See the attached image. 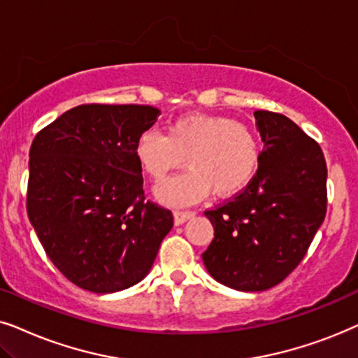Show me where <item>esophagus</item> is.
Listing matches in <instances>:
<instances>
[{
  "label": "esophagus",
  "mask_w": 358,
  "mask_h": 358,
  "mask_svg": "<svg viewBox=\"0 0 358 358\" xmlns=\"http://www.w3.org/2000/svg\"><path fill=\"white\" fill-rule=\"evenodd\" d=\"M194 216L193 211H175L173 213V222L175 226H182L188 221V219H192Z\"/></svg>",
  "instance_id": "1"
}]
</instances>
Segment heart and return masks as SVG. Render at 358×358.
Here are the masks:
<instances>
[{"label": "heart", "mask_w": 358, "mask_h": 358, "mask_svg": "<svg viewBox=\"0 0 358 358\" xmlns=\"http://www.w3.org/2000/svg\"><path fill=\"white\" fill-rule=\"evenodd\" d=\"M136 157L154 182L165 180L187 159L192 170L155 188L159 201L178 206L198 201L209 189L217 198L242 192L259 170L262 149L259 137L234 119L189 114L171 122L166 136L142 132Z\"/></svg>", "instance_id": "obj_1"}]
</instances>
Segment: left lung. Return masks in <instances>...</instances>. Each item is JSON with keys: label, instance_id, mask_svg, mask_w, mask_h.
<instances>
[{"label": "left lung", "instance_id": "8db88e82", "mask_svg": "<svg viewBox=\"0 0 358 358\" xmlns=\"http://www.w3.org/2000/svg\"><path fill=\"white\" fill-rule=\"evenodd\" d=\"M264 150L242 193L204 213L214 239L208 273L237 292H264L292 273L326 217L327 166L311 137L278 113H254Z\"/></svg>", "mask_w": 358, "mask_h": 358}]
</instances>
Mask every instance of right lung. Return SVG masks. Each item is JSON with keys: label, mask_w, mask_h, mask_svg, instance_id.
I'll return each mask as SVG.
<instances>
[{"label": "right lung", "mask_w": 358, "mask_h": 358, "mask_svg": "<svg viewBox=\"0 0 358 358\" xmlns=\"http://www.w3.org/2000/svg\"><path fill=\"white\" fill-rule=\"evenodd\" d=\"M159 114L142 104H82L32 141L27 216L76 287L114 293L139 283L173 226L169 209L144 203L136 157Z\"/></svg>", "instance_id": "add662e5"}]
</instances>
